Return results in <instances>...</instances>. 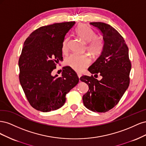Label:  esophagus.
<instances>
[{
    "mask_svg": "<svg viewBox=\"0 0 146 146\" xmlns=\"http://www.w3.org/2000/svg\"><path fill=\"white\" fill-rule=\"evenodd\" d=\"M77 76L79 78V79H80V78L82 77V74L79 73V72H77Z\"/></svg>",
    "mask_w": 146,
    "mask_h": 146,
    "instance_id": "34e87169",
    "label": "esophagus"
}]
</instances>
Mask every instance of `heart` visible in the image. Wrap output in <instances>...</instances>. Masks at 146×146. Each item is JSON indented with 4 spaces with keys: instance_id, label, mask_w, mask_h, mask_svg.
Wrapping results in <instances>:
<instances>
[{
    "instance_id": "1",
    "label": "heart",
    "mask_w": 146,
    "mask_h": 146,
    "mask_svg": "<svg viewBox=\"0 0 146 146\" xmlns=\"http://www.w3.org/2000/svg\"><path fill=\"white\" fill-rule=\"evenodd\" d=\"M75 33L82 40L86 42V49L94 56H99L104 48V41L99 36H97L96 32L89 26L81 24L75 29ZM69 39L66 38L62 45L64 54L68 52ZM91 60L86 55L71 54L65 60L66 64L77 72H82L90 64Z\"/></svg>"
}]
</instances>
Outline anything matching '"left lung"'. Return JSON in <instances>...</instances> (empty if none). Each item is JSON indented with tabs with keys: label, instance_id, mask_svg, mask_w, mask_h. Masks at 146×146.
I'll use <instances>...</instances> for the list:
<instances>
[{
	"label": "left lung",
	"instance_id": "8db88e82",
	"mask_svg": "<svg viewBox=\"0 0 146 146\" xmlns=\"http://www.w3.org/2000/svg\"><path fill=\"white\" fill-rule=\"evenodd\" d=\"M102 35L104 48L99 58L88 68L92 74L102 77L82 76L89 90L83 96V104L94 112L105 113L116 106L130 83L131 62L129 48L124 39L112 26L103 23H91Z\"/></svg>",
	"mask_w": 146,
	"mask_h": 146
}]
</instances>
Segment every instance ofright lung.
<instances>
[{
  "label": "right lung",
  "mask_w": 146,
  "mask_h": 146,
  "mask_svg": "<svg viewBox=\"0 0 146 146\" xmlns=\"http://www.w3.org/2000/svg\"><path fill=\"white\" fill-rule=\"evenodd\" d=\"M75 23L41 27L24 43L19 60V82L29 102L38 111L48 112L61 108L66 94L78 83L77 74L69 66L63 68L60 77L51 74L56 63L63 60L64 37Z\"/></svg>",
  "instance_id": "add662e5"
}]
</instances>
